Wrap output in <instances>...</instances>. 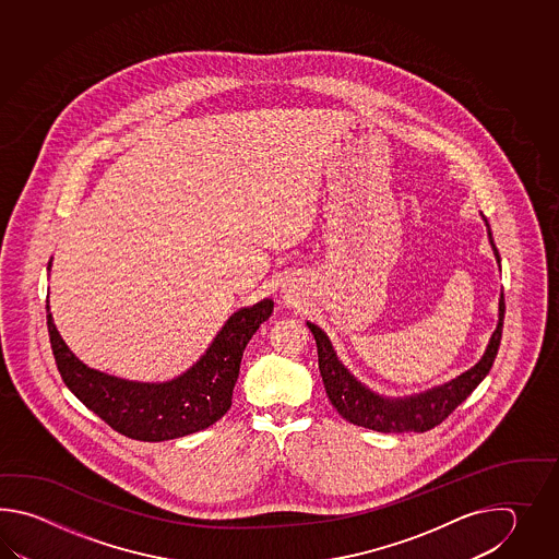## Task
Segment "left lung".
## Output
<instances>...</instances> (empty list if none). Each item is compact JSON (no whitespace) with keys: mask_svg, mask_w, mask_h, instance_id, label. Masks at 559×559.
I'll return each instance as SVG.
<instances>
[{"mask_svg":"<svg viewBox=\"0 0 559 559\" xmlns=\"http://www.w3.org/2000/svg\"><path fill=\"white\" fill-rule=\"evenodd\" d=\"M487 224V219H486ZM487 234L491 248L499 263V251L493 243L491 229L487 224ZM503 316H506V301L503 294L499 299V321L496 332L491 335V342L487 345L486 354L475 364L469 371L462 373L460 378L433 388L426 393L412 395L405 400H385L378 393L369 392L366 385L359 381L340 364V359L333 354L332 344L328 335L321 332L318 325L308 323L309 330L318 344V359H320V373L325 393L330 397L337 414L345 421L373 429L381 433H404V431H428L440 426L443 419H448L453 409L464 402L467 395H472L479 381L486 378L493 366V359L498 356L501 330H503Z\"/></svg>","mask_w":559,"mask_h":559,"instance_id":"1","label":"left lung"}]
</instances>
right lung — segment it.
I'll return each mask as SVG.
<instances>
[{
    "label": "right lung",
    "mask_w": 559,
    "mask_h": 559,
    "mask_svg": "<svg viewBox=\"0 0 559 559\" xmlns=\"http://www.w3.org/2000/svg\"><path fill=\"white\" fill-rule=\"evenodd\" d=\"M272 299L239 309L217 333L205 356L183 376L166 383L118 380L87 368L63 344L51 313H48L49 344L63 383L109 428L131 440H176L210 428L226 416L243 349L251 335L272 316Z\"/></svg>",
    "instance_id": "right-lung-1"
}]
</instances>
